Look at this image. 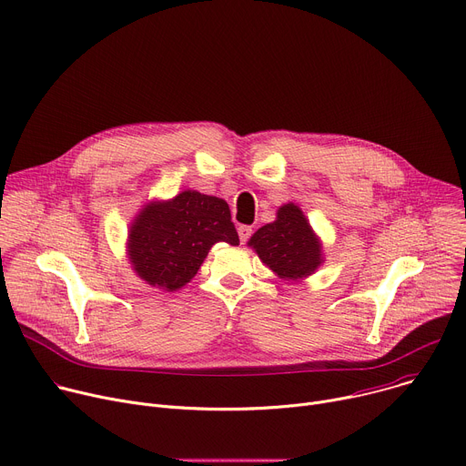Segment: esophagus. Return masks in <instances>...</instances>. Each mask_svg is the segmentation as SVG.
I'll return each mask as SVG.
<instances>
[{"label":"esophagus","instance_id":"1","mask_svg":"<svg viewBox=\"0 0 466 466\" xmlns=\"http://www.w3.org/2000/svg\"><path fill=\"white\" fill-rule=\"evenodd\" d=\"M238 234H239V241H241V243H247L248 238H250V234H252V228H250L248 225H241V227L238 228Z\"/></svg>","mask_w":466,"mask_h":466}]
</instances>
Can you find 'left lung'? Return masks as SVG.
Segmentation results:
<instances>
[{"label": "left lung", "mask_w": 466, "mask_h": 466, "mask_svg": "<svg viewBox=\"0 0 466 466\" xmlns=\"http://www.w3.org/2000/svg\"><path fill=\"white\" fill-rule=\"evenodd\" d=\"M248 247L271 271L288 280L312 275L323 262L321 243L301 208L293 202L280 206L277 219L252 234Z\"/></svg>", "instance_id": "1"}]
</instances>
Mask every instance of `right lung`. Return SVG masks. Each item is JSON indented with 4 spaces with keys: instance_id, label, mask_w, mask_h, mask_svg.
Segmentation results:
<instances>
[{
    "instance_id": "right-lung-1",
    "label": "right lung",
    "mask_w": 466,
    "mask_h": 466,
    "mask_svg": "<svg viewBox=\"0 0 466 466\" xmlns=\"http://www.w3.org/2000/svg\"><path fill=\"white\" fill-rule=\"evenodd\" d=\"M218 241L239 245L228 204L187 189L139 211L128 234V257L150 286L177 291L197 275Z\"/></svg>"
}]
</instances>
